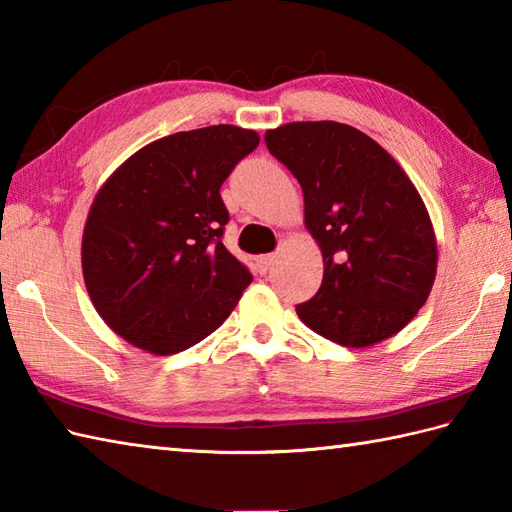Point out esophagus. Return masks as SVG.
Wrapping results in <instances>:
<instances>
[{"label":"esophagus","mask_w":512,"mask_h":512,"mask_svg":"<svg viewBox=\"0 0 512 512\" xmlns=\"http://www.w3.org/2000/svg\"><path fill=\"white\" fill-rule=\"evenodd\" d=\"M273 264H275V255L273 253H270V255H259L255 259V266H257V273L259 275H266Z\"/></svg>","instance_id":"34e87169"}]
</instances>
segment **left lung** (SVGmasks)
Returning a JSON list of instances; mask_svg holds the SVG:
<instances>
[{
  "label": "left lung",
  "mask_w": 512,
  "mask_h": 512,
  "mask_svg": "<svg viewBox=\"0 0 512 512\" xmlns=\"http://www.w3.org/2000/svg\"><path fill=\"white\" fill-rule=\"evenodd\" d=\"M264 140L299 180L323 253L321 288L299 303V319L345 347L400 332L427 301L438 264L429 213L405 171L376 140L334 121L288 123Z\"/></svg>",
  "instance_id": "left-lung-1"
}]
</instances>
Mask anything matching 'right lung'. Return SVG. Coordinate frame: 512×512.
I'll return each mask as SVG.
<instances>
[{
  "label": "right lung",
  "mask_w": 512,
  "mask_h": 512,
  "mask_svg": "<svg viewBox=\"0 0 512 512\" xmlns=\"http://www.w3.org/2000/svg\"><path fill=\"white\" fill-rule=\"evenodd\" d=\"M259 136L211 125L143 147L96 193L83 279L96 312L125 341L176 354L222 325L253 281L222 244L224 180Z\"/></svg>",
  "instance_id": "add662e5"
}]
</instances>
